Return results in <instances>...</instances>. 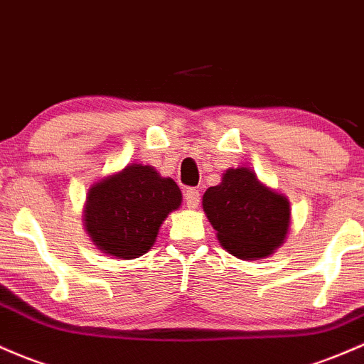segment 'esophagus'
<instances>
[{
	"label": "esophagus",
	"mask_w": 364,
	"mask_h": 364,
	"mask_svg": "<svg viewBox=\"0 0 364 364\" xmlns=\"http://www.w3.org/2000/svg\"><path fill=\"white\" fill-rule=\"evenodd\" d=\"M185 202L188 209H197L198 202H200V191L197 188L185 190Z\"/></svg>",
	"instance_id": "obj_1"
}]
</instances>
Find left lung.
<instances>
[{
	"mask_svg": "<svg viewBox=\"0 0 364 364\" xmlns=\"http://www.w3.org/2000/svg\"><path fill=\"white\" fill-rule=\"evenodd\" d=\"M202 205L219 243L238 259L266 257L289 231V200L261 185L247 167L228 169L223 181L203 193Z\"/></svg>",
	"mask_w": 364,
	"mask_h": 364,
	"instance_id": "left-lung-1",
	"label": "left lung"
}]
</instances>
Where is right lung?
<instances>
[{"label": "right lung", "mask_w": 364, "mask_h": 364, "mask_svg": "<svg viewBox=\"0 0 364 364\" xmlns=\"http://www.w3.org/2000/svg\"><path fill=\"white\" fill-rule=\"evenodd\" d=\"M181 205V191L150 166L131 164L87 193L85 223L95 245L119 259L150 250L167 214Z\"/></svg>", "instance_id": "add662e5"}]
</instances>
